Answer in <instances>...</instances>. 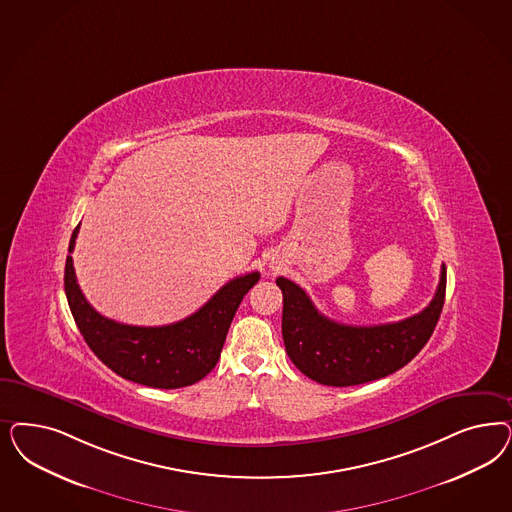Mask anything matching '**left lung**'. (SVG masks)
Returning <instances> with one entry per match:
<instances>
[{
  "label": "left lung",
  "mask_w": 512,
  "mask_h": 512,
  "mask_svg": "<svg viewBox=\"0 0 512 512\" xmlns=\"http://www.w3.org/2000/svg\"><path fill=\"white\" fill-rule=\"evenodd\" d=\"M282 290V339L297 369L326 386H356L396 373L428 343L443 311L446 267L428 307L380 326H347L318 313L296 282L277 279Z\"/></svg>",
  "instance_id": "8db88e82"
}]
</instances>
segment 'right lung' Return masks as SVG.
<instances>
[{"instance_id":"obj_1","label":"right lung","mask_w":512,"mask_h":512,"mask_svg":"<svg viewBox=\"0 0 512 512\" xmlns=\"http://www.w3.org/2000/svg\"><path fill=\"white\" fill-rule=\"evenodd\" d=\"M81 224L73 230L66 260L67 303L86 345L122 379L150 388L190 386L213 371L224 347L231 320L260 273L226 282L199 311L169 326L143 328L120 324L99 314L84 297L71 252Z\"/></svg>"}]
</instances>
